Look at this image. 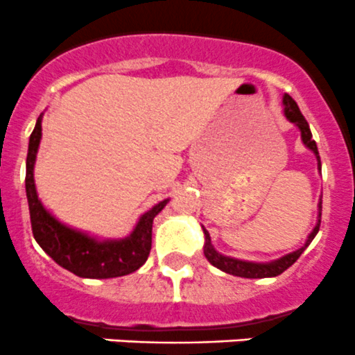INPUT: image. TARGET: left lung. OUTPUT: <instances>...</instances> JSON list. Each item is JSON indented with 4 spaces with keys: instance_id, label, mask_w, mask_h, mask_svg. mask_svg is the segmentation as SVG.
<instances>
[{
    "instance_id": "1",
    "label": "left lung",
    "mask_w": 355,
    "mask_h": 355,
    "mask_svg": "<svg viewBox=\"0 0 355 355\" xmlns=\"http://www.w3.org/2000/svg\"><path fill=\"white\" fill-rule=\"evenodd\" d=\"M283 105H285L286 119H288L290 122H293V124H295L297 128L300 129L302 141H304V145L307 146L309 150H312V152H314L315 159H318V167H319V171H321V159H319L318 145H315V141L312 139V132H311V129H309L307 121H305V117L302 115L300 108H298L295 100H293L290 94H285V96H283ZM321 203L322 202H319L318 224H315V227L312 230V233L309 234V238H307V241H305L304 247L298 248V250H295V252H292V254L285 255V257L278 259V261L266 262V264H264V262H247V261H240V259L226 257V255L219 254V252H217L216 248L212 247V241H210V234H209V231L205 230V227H203V234H205L203 254H205L207 261H209L210 264L214 266V268L220 269V271L227 272V275L240 276V278H275V276L285 272L286 269L290 268V266L295 264V261L298 257H300L302 252H304L305 248L311 245V241L314 240V236L318 234L319 226H321V209H322Z\"/></svg>"
}]
</instances>
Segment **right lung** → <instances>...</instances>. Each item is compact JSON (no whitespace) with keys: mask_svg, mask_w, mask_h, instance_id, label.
I'll use <instances>...</instances> for the list:
<instances>
[{"mask_svg":"<svg viewBox=\"0 0 355 355\" xmlns=\"http://www.w3.org/2000/svg\"><path fill=\"white\" fill-rule=\"evenodd\" d=\"M41 121L43 114L37 117L36 128L29 138L26 166V193L29 202L31 226L36 241L58 266L79 278L107 279L135 272L148 259L152 250L153 219L169 200L157 203L153 209L143 214L135 231L122 240L100 241L58 223L37 198L34 184V162L41 141Z\"/></svg>","mask_w":355,"mask_h":355,"instance_id":"add662e5","label":"right lung"}]
</instances>
